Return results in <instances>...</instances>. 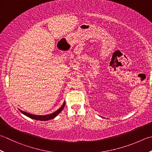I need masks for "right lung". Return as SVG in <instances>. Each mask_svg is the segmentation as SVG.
I'll return each mask as SVG.
<instances>
[{"label":"right lung","mask_w":152,"mask_h":152,"mask_svg":"<svg viewBox=\"0 0 152 152\" xmlns=\"http://www.w3.org/2000/svg\"><path fill=\"white\" fill-rule=\"evenodd\" d=\"M64 106H65V102L63 103V104H62V105L57 110V111H56L55 112L53 113H51V114H49V115H33V114L29 113L23 111H22V110H20V109H19V110L21 111V113H22V114L27 116V117H28L29 118H32V119H35V120H37V121H49V120L53 119V118H55L56 116H57L62 111V109H64Z\"/></svg>","instance_id":"1"}]
</instances>
